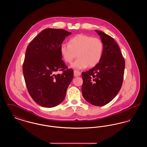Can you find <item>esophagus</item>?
<instances>
[{"label":"esophagus","mask_w":147,"mask_h":147,"mask_svg":"<svg viewBox=\"0 0 147 147\" xmlns=\"http://www.w3.org/2000/svg\"><path fill=\"white\" fill-rule=\"evenodd\" d=\"M81 75V73L79 71L77 70H75L74 71V77H78V76H80Z\"/></svg>","instance_id":"obj_1"}]
</instances>
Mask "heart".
Segmentation results:
<instances>
[{"instance_id":"heart-1","label":"heart","mask_w":147,"mask_h":147,"mask_svg":"<svg viewBox=\"0 0 147 147\" xmlns=\"http://www.w3.org/2000/svg\"><path fill=\"white\" fill-rule=\"evenodd\" d=\"M104 49V43L100 38L80 34L70 38L69 44L62 43L60 52L64 62L68 63H71L77 54L78 58L71 67L82 69L97 65L102 58Z\"/></svg>"}]
</instances>
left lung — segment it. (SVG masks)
Segmentation results:
<instances>
[{
	"label": "left lung",
	"instance_id": "left-lung-1",
	"mask_svg": "<svg viewBox=\"0 0 147 147\" xmlns=\"http://www.w3.org/2000/svg\"><path fill=\"white\" fill-rule=\"evenodd\" d=\"M104 43L102 58L94 68L82 72V94L91 104L102 106L110 102L122 85L125 61L119 45L110 36L95 30Z\"/></svg>",
	"mask_w": 147,
	"mask_h": 147
}]
</instances>
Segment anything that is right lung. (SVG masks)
<instances>
[{"label":"right lung","mask_w":147,"mask_h":147,"mask_svg":"<svg viewBox=\"0 0 147 147\" xmlns=\"http://www.w3.org/2000/svg\"><path fill=\"white\" fill-rule=\"evenodd\" d=\"M71 34L63 29L48 28L35 37L26 51L22 65L29 94L38 105L53 107L61 104L73 78V70L62 60L60 47ZM62 71L56 75V71Z\"/></svg>","instance_id":"right-lung-1"}]
</instances>
